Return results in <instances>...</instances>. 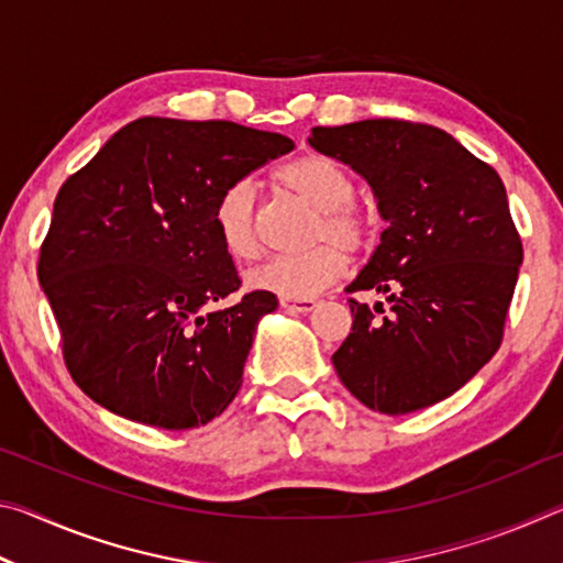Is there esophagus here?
<instances>
[{
    "label": "esophagus",
    "mask_w": 563,
    "mask_h": 563,
    "mask_svg": "<svg viewBox=\"0 0 563 563\" xmlns=\"http://www.w3.org/2000/svg\"><path fill=\"white\" fill-rule=\"evenodd\" d=\"M280 305H283L285 310H290V312H310V310H316L318 300H312V298H302V300H288V298H283Z\"/></svg>",
    "instance_id": "1"
}]
</instances>
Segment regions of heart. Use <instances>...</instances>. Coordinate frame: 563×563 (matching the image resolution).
<instances>
[{"label": "heart", "instance_id": "obj_1", "mask_svg": "<svg viewBox=\"0 0 563 563\" xmlns=\"http://www.w3.org/2000/svg\"><path fill=\"white\" fill-rule=\"evenodd\" d=\"M278 184L316 211L308 243L316 247L300 255H275L245 275L251 290L278 298L302 300L335 285L345 273V256L360 255L373 247L377 225L373 216L355 206V180L350 170L325 154H302L278 168ZM253 180L241 178L225 186L213 206V228L228 255L243 261L258 247L255 233Z\"/></svg>", "mask_w": 563, "mask_h": 563}]
</instances>
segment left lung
<instances>
[{
  "label": "left lung",
  "mask_w": 563,
  "mask_h": 563,
  "mask_svg": "<svg viewBox=\"0 0 563 563\" xmlns=\"http://www.w3.org/2000/svg\"><path fill=\"white\" fill-rule=\"evenodd\" d=\"M312 148L357 170L387 228L347 292L352 330L332 355L362 405L407 415L454 395L499 350L523 247L497 170L450 133L402 119L316 126Z\"/></svg>",
  "instance_id": "8db88e82"
}]
</instances>
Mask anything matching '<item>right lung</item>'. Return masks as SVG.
<instances>
[{"instance_id":"add662e5","label":"right lung","mask_w":563,"mask_h":563,"mask_svg":"<svg viewBox=\"0 0 563 563\" xmlns=\"http://www.w3.org/2000/svg\"><path fill=\"white\" fill-rule=\"evenodd\" d=\"M292 148L233 121L144 117L66 178L36 271L84 395L161 430H194L233 402L258 320L278 300L253 290L216 308L241 278L213 206Z\"/></svg>"}]
</instances>
